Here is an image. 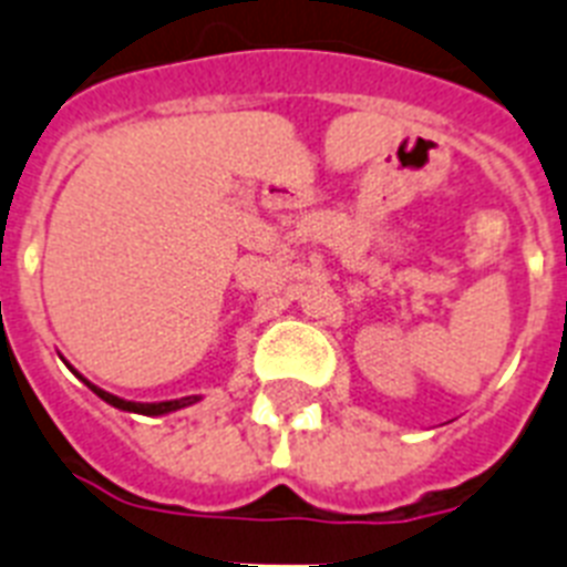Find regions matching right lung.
Listing matches in <instances>:
<instances>
[{
	"label": "right lung",
	"mask_w": 567,
	"mask_h": 567,
	"mask_svg": "<svg viewBox=\"0 0 567 567\" xmlns=\"http://www.w3.org/2000/svg\"><path fill=\"white\" fill-rule=\"evenodd\" d=\"M69 370H72V367H69ZM72 372H75V370H72ZM75 375L84 381L92 393L99 395V399H104L107 404H113V408H118V411L142 413V416H163V413H174V411H179V408H188V404L200 402V395H183V399H172V402H127V399H118V395L107 393V390L95 388V384H92V381H86L81 372H75Z\"/></svg>",
	"instance_id": "obj_1"
}]
</instances>
